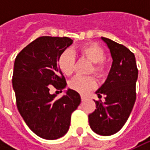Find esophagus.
<instances>
[{
  "label": "esophagus",
  "mask_w": 150,
  "mask_h": 150,
  "mask_svg": "<svg viewBox=\"0 0 150 150\" xmlns=\"http://www.w3.org/2000/svg\"><path fill=\"white\" fill-rule=\"evenodd\" d=\"M81 98H82V101H83V102H84V101H85V99H86V97L83 95H81Z\"/></svg>",
  "instance_id": "obj_1"
}]
</instances>
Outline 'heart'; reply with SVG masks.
<instances>
[{"label":"heart","mask_w":150,"mask_h":150,"mask_svg":"<svg viewBox=\"0 0 150 150\" xmlns=\"http://www.w3.org/2000/svg\"><path fill=\"white\" fill-rule=\"evenodd\" d=\"M81 56L88 58L93 62L90 68V72H93L98 77H102L106 72V66L104 64L105 52L103 49L95 43H88L83 45L79 48ZM58 67L65 76H71L74 72L75 58L70 50L64 51L58 58ZM96 82L93 77L77 76L69 82L70 88L80 93H86L94 88Z\"/></svg>","instance_id":"1"}]
</instances>
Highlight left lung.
Instances as JSON below:
<instances>
[{
  "label": "left lung",
  "instance_id": "obj_1",
  "mask_svg": "<svg viewBox=\"0 0 150 150\" xmlns=\"http://www.w3.org/2000/svg\"><path fill=\"white\" fill-rule=\"evenodd\" d=\"M110 51L112 62L104 83L96 91L105 101H94L95 111L88 115L90 128L96 134L109 136L116 134L128 120L136 100L138 68L134 54L124 45L101 38Z\"/></svg>",
  "mask_w": 150,
  "mask_h": 150
}]
</instances>
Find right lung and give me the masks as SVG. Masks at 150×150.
Instances as JSON below:
<instances>
[{"instance_id":"add662e5","label":"right lung","mask_w":150,"mask_h":150,"mask_svg":"<svg viewBox=\"0 0 150 150\" xmlns=\"http://www.w3.org/2000/svg\"><path fill=\"white\" fill-rule=\"evenodd\" d=\"M72 42L66 37H41L21 50L15 60L12 87L18 111L30 129L45 139L66 134L72 112L81 103L79 93L70 88L59 99L50 93L52 88L60 92L66 88L57 62Z\"/></svg>"}]
</instances>
